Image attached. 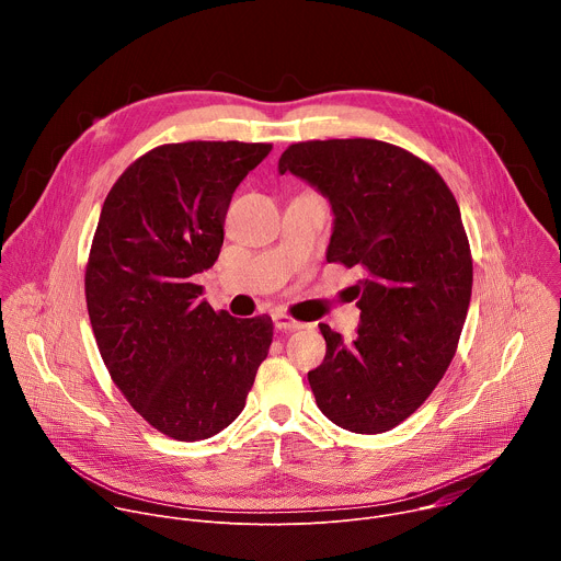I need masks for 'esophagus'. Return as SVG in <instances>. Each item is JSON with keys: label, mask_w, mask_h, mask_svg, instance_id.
<instances>
[{"label": "esophagus", "mask_w": 561, "mask_h": 561, "mask_svg": "<svg viewBox=\"0 0 561 561\" xmlns=\"http://www.w3.org/2000/svg\"><path fill=\"white\" fill-rule=\"evenodd\" d=\"M273 322H275V329H279V331H297V329L304 327L301 322H297V319H293L284 310H275L273 312Z\"/></svg>", "instance_id": "obj_1"}]
</instances>
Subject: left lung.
<instances>
[{"mask_svg": "<svg viewBox=\"0 0 561 561\" xmlns=\"http://www.w3.org/2000/svg\"><path fill=\"white\" fill-rule=\"evenodd\" d=\"M277 169L331 202L327 260L364 271L355 340L319 324L314 402L351 433H386L426 402L457 351L472 288L459 206L431 164L377 139L299 141Z\"/></svg>", "mask_w": 561, "mask_h": 561, "instance_id": "8db88e82", "label": "left lung"}]
</instances>
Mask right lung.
<instances>
[{
  "label": "right lung",
  "mask_w": 561,
  "mask_h": 561,
  "mask_svg": "<svg viewBox=\"0 0 561 561\" xmlns=\"http://www.w3.org/2000/svg\"><path fill=\"white\" fill-rule=\"evenodd\" d=\"M271 148L157 146L102 206L84 282L91 327L130 407L180 442L208 439L237 420L273 342L271 317L215 312L193 284L219 257L234 188Z\"/></svg>",
  "instance_id": "1"
}]
</instances>
